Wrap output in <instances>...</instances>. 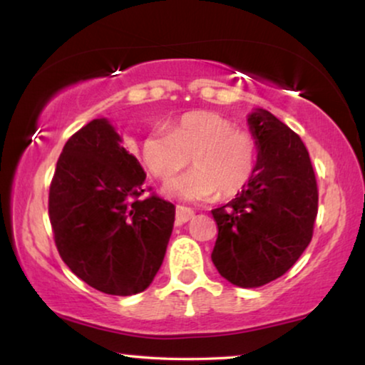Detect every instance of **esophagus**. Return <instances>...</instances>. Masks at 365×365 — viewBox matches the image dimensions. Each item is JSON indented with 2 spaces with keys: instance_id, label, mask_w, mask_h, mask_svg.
<instances>
[{
  "instance_id": "obj_1",
  "label": "esophagus",
  "mask_w": 365,
  "mask_h": 365,
  "mask_svg": "<svg viewBox=\"0 0 365 365\" xmlns=\"http://www.w3.org/2000/svg\"><path fill=\"white\" fill-rule=\"evenodd\" d=\"M194 217V211L189 207H184V206H178L176 207V222L178 224H184L187 221H191Z\"/></svg>"
}]
</instances>
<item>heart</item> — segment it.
Wrapping results in <instances>:
<instances>
[{"label":"heart","mask_w":365,"mask_h":365,"mask_svg":"<svg viewBox=\"0 0 365 365\" xmlns=\"http://www.w3.org/2000/svg\"><path fill=\"white\" fill-rule=\"evenodd\" d=\"M259 148L249 131L237 129L217 113L184 114L169 131L156 129L144 138L141 158L154 178L168 181L189 164L192 171L166 186L168 196L184 201L234 197L256 171Z\"/></svg>","instance_id":"obj_1"}]
</instances>
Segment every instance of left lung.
<instances>
[{
	"mask_svg": "<svg viewBox=\"0 0 365 365\" xmlns=\"http://www.w3.org/2000/svg\"><path fill=\"white\" fill-rule=\"evenodd\" d=\"M256 138V171L226 206L212 209L217 224L211 259L239 287H259L291 269L312 239L319 191L302 139L266 109L247 118Z\"/></svg>",
	"mask_w": 365,
	"mask_h": 365,
	"instance_id": "8db88e82",
	"label": "left lung"
}]
</instances>
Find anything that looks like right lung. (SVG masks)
I'll list each match as a JSON object with an SVG mask.
<instances>
[{"label": "right lung", "mask_w": 365, "mask_h": 365, "mask_svg": "<svg viewBox=\"0 0 365 365\" xmlns=\"http://www.w3.org/2000/svg\"><path fill=\"white\" fill-rule=\"evenodd\" d=\"M144 174L108 119H93L64 144L49 186V221L64 264L111 296L149 287L173 232L174 204L139 199Z\"/></svg>", "instance_id": "add662e5"}]
</instances>
